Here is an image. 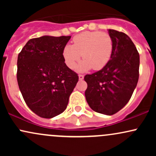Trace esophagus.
<instances>
[{
  "label": "esophagus",
  "mask_w": 156,
  "mask_h": 156,
  "mask_svg": "<svg viewBox=\"0 0 156 156\" xmlns=\"http://www.w3.org/2000/svg\"><path fill=\"white\" fill-rule=\"evenodd\" d=\"M78 78H79L80 80H82L83 79V75H79V76H78Z\"/></svg>",
  "instance_id": "esophagus-1"
}]
</instances>
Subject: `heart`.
<instances>
[{"mask_svg": "<svg viewBox=\"0 0 156 156\" xmlns=\"http://www.w3.org/2000/svg\"><path fill=\"white\" fill-rule=\"evenodd\" d=\"M73 45L67 44L63 49L64 62L74 69L82 58L77 69L80 72L92 69L99 70L108 63L113 52V41L110 35L100 31H87L76 36Z\"/></svg>", "mask_w": 156, "mask_h": 156, "instance_id": "heart-1", "label": "heart"}]
</instances>
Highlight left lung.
I'll list each match as a JSON object with an SVG mask.
<instances>
[{
    "label": "left lung",
    "instance_id": "8db88e82",
    "mask_svg": "<svg viewBox=\"0 0 156 156\" xmlns=\"http://www.w3.org/2000/svg\"><path fill=\"white\" fill-rule=\"evenodd\" d=\"M113 52L103 69L84 80L87 83L85 97L90 108L105 115H113L130 101L139 80V54L128 35L108 29Z\"/></svg>",
    "mask_w": 156,
    "mask_h": 156
}]
</instances>
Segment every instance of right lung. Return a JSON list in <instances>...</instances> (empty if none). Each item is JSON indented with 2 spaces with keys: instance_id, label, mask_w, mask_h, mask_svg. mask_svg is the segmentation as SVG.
Segmentation results:
<instances>
[{
  "instance_id": "right-lung-1",
  "label": "right lung",
  "mask_w": 156,
  "mask_h": 156,
  "mask_svg": "<svg viewBox=\"0 0 156 156\" xmlns=\"http://www.w3.org/2000/svg\"><path fill=\"white\" fill-rule=\"evenodd\" d=\"M70 36H42L28 41L17 58V79L23 99L41 117L53 118L67 108L78 81L64 63L63 49Z\"/></svg>"
}]
</instances>
